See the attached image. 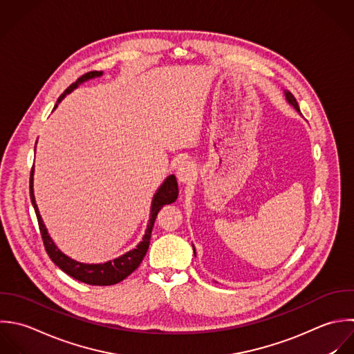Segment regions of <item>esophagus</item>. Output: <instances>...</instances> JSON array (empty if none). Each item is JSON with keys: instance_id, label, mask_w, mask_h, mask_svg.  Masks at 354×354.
Returning <instances> with one entry per match:
<instances>
[{"instance_id": "34e87169", "label": "esophagus", "mask_w": 354, "mask_h": 354, "mask_svg": "<svg viewBox=\"0 0 354 354\" xmlns=\"http://www.w3.org/2000/svg\"><path fill=\"white\" fill-rule=\"evenodd\" d=\"M196 175V168H194V164L190 162V161H182L179 165H178V169H176V176L179 179V182L182 183H187L190 182Z\"/></svg>"}]
</instances>
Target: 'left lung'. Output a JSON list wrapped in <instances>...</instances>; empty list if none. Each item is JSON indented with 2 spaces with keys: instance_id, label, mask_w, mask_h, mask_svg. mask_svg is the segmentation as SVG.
Instances as JSON below:
<instances>
[{
  "instance_id": "obj_1",
  "label": "left lung",
  "mask_w": 354,
  "mask_h": 354,
  "mask_svg": "<svg viewBox=\"0 0 354 354\" xmlns=\"http://www.w3.org/2000/svg\"><path fill=\"white\" fill-rule=\"evenodd\" d=\"M284 95H286L287 102H288L297 111H299V106H298V102H297V99L294 97V95H292L290 91H284ZM193 250H194V247H193ZM194 252H196V250H194Z\"/></svg>"
}]
</instances>
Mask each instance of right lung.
<instances>
[{"label": "right lung", "instance_id": "add662e5", "mask_svg": "<svg viewBox=\"0 0 354 354\" xmlns=\"http://www.w3.org/2000/svg\"><path fill=\"white\" fill-rule=\"evenodd\" d=\"M103 75V71H89L84 75H81L75 82H73L57 99L53 110L57 107V104L64 99V96L70 92H73L75 88H78V85H81L82 82L100 77ZM34 165L31 168V174H30V198H31V204L34 207L35 215H37V221H38V226H39V232L42 236V241L46 250V254L49 255V258L52 259V262L62 269L64 273H67L70 277L89 284V286H113L117 284L120 281H122L124 279H127L133 270H136L140 265V262L143 261L147 250H149V244H150V237H151V230L157 218L158 211L167 205V204H172L176 201L178 198V182L175 175H169L167 176V179L162 182V185L157 189V192L153 196L151 200V207H150V219L147 223V229L145 232V236L142 239V241L136 245V248L125 252L124 255L104 262V263H82V262H77L74 259H71L70 257H67L66 254H63L56 244L53 243V240L50 239L46 226L44 225V221L39 215L37 203H35V197H34Z\"/></svg>", "mask_w": 354, "mask_h": 354}]
</instances>
